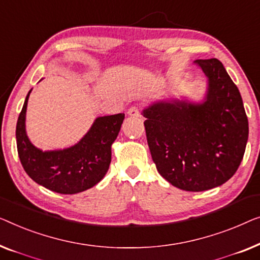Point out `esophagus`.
Listing matches in <instances>:
<instances>
[{
	"instance_id": "esophagus-1",
	"label": "esophagus",
	"mask_w": 260,
	"mask_h": 260,
	"mask_svg": "<svg viewBox=\"0 0 260 260\" xmlns=\"http://www.w3.org/2000/svg\"><path fill=\"white\" fill-rule=\"evenodd\" d=\"M128 115H131V116H139L140 115V113H141V108H140V106L139 105H134V106H132V107H129V109H128Z\"/></svg>"
}]
</instances>
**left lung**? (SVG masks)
Masks as SVG:
<instances>
[{"label": "left lung", "instance_id": "left-lung-1", "mask_svg": "<svg viewBox=\"0 0 260 260\" xmlns=\"http://www.w3.org/2000/svg\"><path fill=\"white\" fill-rule=\"evenodd\" d=\"M208 87L202 104L160 101L142 111L156 170L175 187L200 192L232 178L243 160L248 121L238 87L217 58L196 60Z\"/></svg>", "mask_w": 260, "mask_h": 260}]
</instances>
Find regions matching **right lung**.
I'll return each mask as SVG.
<instances>
[{
  "label": "right lung",
  "instance_id": "obj_1",
  "mask_svg": "<svg viewBox=\"0 0 260 260\" xmlns=\"http://www.w3.org/2000/svg\"><path fill=\"white\" fill-rule=\"evenodd\" d=\"M30 92L16 125L17 153L25 173L39 185L61 194H75L93 187L107 173L112 144L118 137L125 114L96 118L76 145L43 152L29 141L25 133V112Z\"/></svg>",
  "mask_w": 260,
  "mask_h": 260
}]
</instances>
